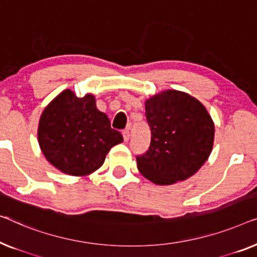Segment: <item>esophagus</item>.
Returning a JSON list of instances; mask_svg holds the SVG:
<instances>
[{
	"label": "esophagus",
	"instance_id": "obj_1",
	"mask_svg": "<svg viewBox=\"0 0 257 257\" xmlns=\"http://www.w3.org/2000/svg\"><path fill=\"white\" fill-rule=\"evenodd\" d=\"M122 135H123V140H124V142H128V141H129V136H130L129 130H128V129L123 130V132H122Z\"/></svg>",
	"mask_w": 257,
	"mask_h": 257
}]
</instances>
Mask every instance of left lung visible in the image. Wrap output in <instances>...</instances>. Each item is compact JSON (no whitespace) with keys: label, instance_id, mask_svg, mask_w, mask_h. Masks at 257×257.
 <instances>
[{"label":"left lung","instance_id":"left-lung-1","mask_svg":"<svg viewBox=\"0 0 257 257\" xmlns=\"http://www.w3.org/2000/svg\"><path fill=\"white\" fill-rule=\"evenodd\" d=\"M151 130L149 150L137 156V169L157 185L185 180L212 153L214 123L204 104L190 94L166 89L146 101Z\"/></svg>","mask_w":257,"mask_h":257}]
</instances>
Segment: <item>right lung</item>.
Wrapping results in <instances>:
<instances>
[{"label": "right lung", "mask_w": 257, "mask_h": 257, "mask_svg": "<svg viewBox=\"0 0 257 257\" xmlns=\"http://www.w3.org/2000/svg\"><path fill=\"white\" fill-rule=\"evenodd\" d=\"M38 143L46 160L70 176H88L101 168L107 154L123 141L108 116L96 108L95 96L63 92L43 110Z\"/></svg>", "instance_id": "obj_1"}]
</instances>
